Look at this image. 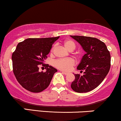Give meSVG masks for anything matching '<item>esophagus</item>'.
Returning <instances> with one entry per match:
<instances>
[{
  "label": "esophagus",
  "mask_w": 121,
  "mask_h": 121,
  "mask_svg": "<svg viewBox=\"0 0 121 121\" xmlns=\"http://www.w3.org/2000/svg\"><path fill=\"white\" fill-rule=\"evenodd\" d=\"M61 72H62V74H65V75H66V74H68V73L67 72H63V71Z\"/></svg>",
  "instance_id": "34e87169"
}]
</instances>
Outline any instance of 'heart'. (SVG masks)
I'll return each instance as SVG.
<instances>
[{
    "label": "heart",
    "instance_id": "heart-1",
    "mask_svg": "<svg viewBox=\"0 0 121 121\" xmlns=\"http://www.w3.org/2000/svg\"><path fill=\"white\" fill-rule=\"evenodd\" d=\"M64 47L69 51H73L76 48V45L73 41L70 40H66L64 42ZM52 49V52L53 51ZM54 66L60 70L63 71H69L72 69V66L74 65V61L73 59L68 58V59H57L54 61L53 62Z\"/></svg>",
    "mask_w": 121,
    "mask_h": 121
}]
</instances>
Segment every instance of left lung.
<instances>
[{
	"label": "left lung",
	"instance_id": "8db88e82",
	"mask_svg": "<svg viewBox=\"0 0 121 121\" xmlns=\"http://www.w3.org/2000/svg\"><path fill=\"white\" fill-rule=\"evenodd\" d=\"M81 45L86 53L77 66L84 72L81 76L74 74L75 80L71 87L77 93L90 91L99 85L109 73L110 68V54L105 44L94 37L70 36Z\"/></svg>",
	"mask_w": 121,
	"mask_h": 121
}]
</instances>
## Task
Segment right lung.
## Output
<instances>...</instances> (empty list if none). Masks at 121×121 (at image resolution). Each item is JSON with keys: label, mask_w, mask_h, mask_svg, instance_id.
Returning a JSON list of instances; mask_svg holds the SVG:
<instances>
[{"label": "right lung", "mask_w": 121, "mask_h": 121, "mask_svg": "<svg viewBox=\"0 0 121 121\" xmlns=\"http://www.w3.org/2000/svg\"><path fill=\"white\" fill-rule=\"evenodd\" d=\"M60 36L29 38L19 43L12 53V67L16 80L24 88L33 93L41 92L49 86L57 70L43 61L52 44ZM46 66V72H38L39 65Z\"/></svg>", "instance_id": "obj_1"}]
</instances>
